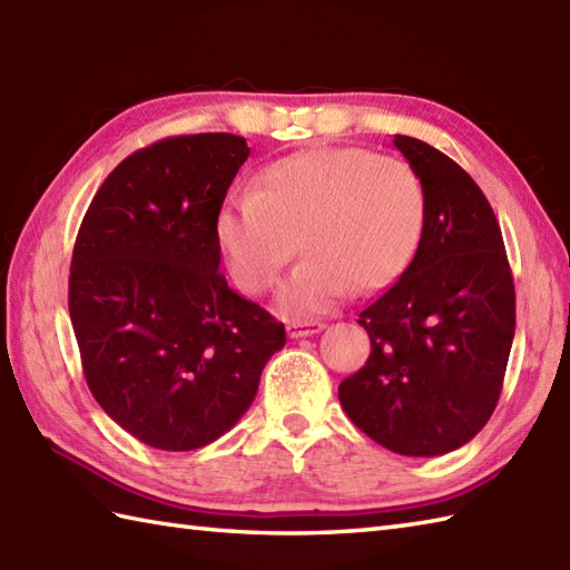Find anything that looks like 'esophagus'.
I'll use <instances>...</instances> for the list:
<instances>
[{"label":"esophagus","mask_w":570,"mask_h":570,"mask_svg":"<svg viewBox=\"0 0 570 570\" xmlns=\"http://www.w3.org/2000/svg\"><path fill=\"white\" fill-rule=\"evenodd\" d=\"M325 328V323L321 321H292L286 325V333L288 337H308V335H316Z\"/></svg>","instance_id":"1"}]
</instances>
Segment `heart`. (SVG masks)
Listing matches in <instances>:
<instances>
[{
  "label": "heart",
  "mask_w": 570,
  "mask_h": 570,
  "mask_svg": "<svg viewBox=\"0 0 570 570\" xmlns=\"http://www.w3.org/2000/svg\"><path fill=\"white\" fill-rule=\"evenodd\" d=\"M426 190L409 164L367 149L321 147L284 156L217 215V242L235 282L262 294L301 247L276 304L288 316L394 284L414 259Z\"/></svg>",
  "instance_id": "b5f03b06"
}]
</instances>
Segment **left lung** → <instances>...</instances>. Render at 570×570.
Here are the masks:
<instances>
[{
	"label": "left lung",
	"mask_w": 570,
	"mask_h": 570,
	"mask_svg": "<svg viewBox=\"0 0 570 570\" xmlns=\"http://www.w3.org/2000/svg\"><path fill=\"white\" fill-rule=\"evenodd\" d=\"M426 190L414 259L360 313L372 353L337 386L345 414L399 455L433 458L492 416L514 341V282L485 193L431 144L394 135Z\"/></svg>",
	"instance_id": "left-lung-1"
}]
</instances>
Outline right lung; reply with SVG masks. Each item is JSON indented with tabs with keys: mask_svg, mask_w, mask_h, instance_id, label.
<instances>
[{
	"mask_svg": "<svg viewBox=\"0 0 570 570\" xmlns=\"http://www.w3.org/2000/svg\"><path fill=\"white\" fill-rule=\"evenodd\" d=\"M245 137L139 149L95 193L70 262L68 308L105 414L159 451H196L252 406L284 323L220 274V215Z\"/></svg>",
	"mask_w": 570,
	"mask_h": 570,
	"instance_id": "add662e5",
	"label": "right lung"
}]
</instances>
